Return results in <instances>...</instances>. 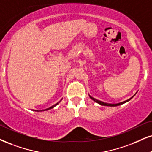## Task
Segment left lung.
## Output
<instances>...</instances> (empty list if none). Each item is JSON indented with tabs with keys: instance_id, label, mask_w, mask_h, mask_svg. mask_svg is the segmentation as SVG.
Masks as SVG:
<instances>
[{
	"instance_id": "obj_1",
	"label": "left lung",
	"mask_w": 152,
	"mask_h": 152,
	"mask_svg": "<svg viewBox=\"0 0 152 152\" xmlns=\"http://www.w3.org/2000/svg\"><path fill=\"white\" fill-rule=\"evenodd\" d=\"M133 96H132V97H133ZM89 97H90V98H91V99H92V100L94 101L95 102L98 103V104H101V105H102V106H119V105L123 104H124V103L128 102V101H130V99L132 98H132L129 99H128V100L125 101V102H123L118 103V104H108V103H104V102H101V101H99V100H97V99H94V98H93V97H92V96H89Z\"/></svg>"
}]
</instances>
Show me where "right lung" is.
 Segmentation results:
<instances>
[{"label":"right lung","instance_id":"1","mask_svg":"<svg viewBox=\"0 0 152 152\" xmlns=\"http://www.w3.org/2000/svg\"><path fill=\"white\" fill-rule=\"evenodd\" d=\"M58 104V103H57V104H56L55 105H53V106H52L51 107H50V108H46V109H45V110H49V109H50V108H53L54 106H56V105H57ZM37 111H39V110H37ZM39 111H41V110H39Z\"/></svg>","mask_w":152,"mask_h":152}]
</instances>
